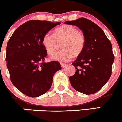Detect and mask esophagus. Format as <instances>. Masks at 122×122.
Instances as JSON below:
<instances>
[{
    "label": "esophagus",
    "instance_id": "1",
    "mask_svg": "<svg viewBox=\"0 0 122 122\" xmlns=\"http://www.w3.org/2000/svg\"><path fill=\"white\" fill-rule=\"evenodd\" d=\"M61 66L62 68H65V67H66V66H67V65L66 64H65V63H61Z\"/></svg>",
    "mask_w": 122,
    "mask_h": 122
}]
</instances>
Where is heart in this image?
I'll return each mask as SVG.
<instances>
[{
	"label": "heart",
	"mask_w": 122,
	"mask_h": 122,
	"mask_svg": "<svg viewBox=\"0 0 122 122\" xmlns=\"http://www.w3.org/2000/svg\"><path fill=\"white\" fill-rule=\"evenodd\" d=\"M61 42L62 49L51 55V59L66 61L73 56L81 54L85 48V39L82 34L79 32L77 28L69 25L57 28L54 34H46L42 40L43 47L49 55H52Z\"/></svg>",
	"instance_id": "obj_1"
}]
</instances>
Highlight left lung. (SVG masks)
I'll return each instance as SVG.
<instances>
[{
	"mask_svg": "<svg viewBox=\"0 0 122 122\" xmlns=\"http://www.w3.org/2000/svg\"><path fill=\"white\" fill-rule=\"evenodd\" d=\"M65 24L78 26L85 39L84 50L72 63L76 71L69 77L70 83L79 92L96 93L111 76L114 59L112 44L102 29L88 19L81 18Z\"/></svg>",
	"mask_w": 122,
	"mask_h": 122,
	"instance_id": "obj_1",
	"label": "left lung"
}]
</instances>
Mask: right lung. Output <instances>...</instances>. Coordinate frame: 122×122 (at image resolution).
Here are the masks:
<instances>
[{
	"instance_id": "1",
	"label": "right lung",
	"mask_w": 122,
	"mask_h": 122,
	"mask_svg": "<svg viewBox=\"0 0 122 122\" xmlns=\"http://www.w3.org/2000/svg\"><path fill=\"white\" fill-rule=\"evenodd\" d=\"M61 22L31 20L19 26L6 47V61L14 86L24 94L37 97L47 92L55 73L61 67L58 61L44 63L47 51L42 40Z\"/></svg>"
}]
</instances>
